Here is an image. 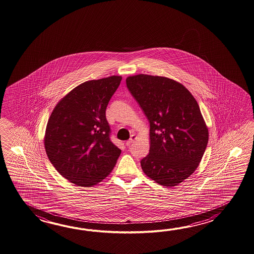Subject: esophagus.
<instances>
[{
	"label": "esophagus",
	"mask_w": 254,
	"mask_h": 254,
	"mask_svg": "<svg viewBox=\"0 0 254 254\" xmlns=\"http://www.w3.org/2000/svg\"><path fill=\"white\" fill-rule=\"evenodd\" d=\"M135 139H136V136H135L134 134L131 135L129 140L126 141V146H130L131 143H133V142H134Z\"/></svg>",
	"instance_id": "34e87169"
}]
</instances>
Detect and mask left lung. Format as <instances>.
<instances>
[{
	"label": "left lung",
	"instance_id": "obj_1",
	"mask_svg": "<svg viewBox=\"0 0 254 254\" xmlns=\"http://www.w3.org/2000/svg\"><path fill=\"white\" fill-rule=\"evenodd\" d=\"M126 85L150 123L151 146L140 166L148 177L173 187L194 173L209 132L194 97L177 81L161 76H129Z\"/></svg>",
	"mask_w": 254,
	"mask_h": 254
}]
</instances>
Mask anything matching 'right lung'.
I'll use <instances>...</instances> for the list:
<instances>
[{
	"label": "right lung",
	"instance_id": "obj_1",
	"mask_svg": "<svg viewBox=\"0 0 254 254\" xmlns=\"http://www.w3.org/2000/svg\"><path fill=\"white\" fill-rule=\"evenodd\" d=\"M122 81L111 76L75 87L55 106L44 146L50 162L70 183L90 187L112 172L121 150L111 140L106 108Z\"/></svg>",
	"mask_w": 254,
	"mask_h": 254
}]
</instances>
